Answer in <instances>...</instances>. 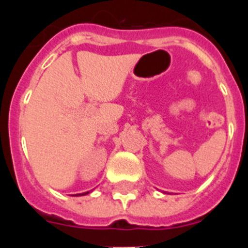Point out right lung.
Instances as JSON below:
<instances>
[{"label":"right lung","mask_w":248,"mask_h":248,"mask_svg":"<svg viewBox=\"0 0 248 248\" xmlns=\"http://www.w3.org/2000/svg\"><path fill=\"white\" fill-rule=\"evenodd\" d=\"M87 194H89V191L83 192V194H76V195H74V196H84V195H87Z\"/></svg>","instance_id":"obj_1"}]
</instances>
